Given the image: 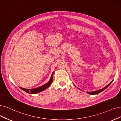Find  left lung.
Returning <instances> with one entry per match:
<instances>
[{
  "mask_svg": "<svg viewBox=\"0 0 121 121\" xmlns=\"http://www.w3.org/2000/svg\"><path fill=\"white\" fill-rule=\"evenodd\" d=\"M112 81H111L108 85H107L106 87H104L103 88H102V89H100V90H97V91H93V92H87V93H88V94H90V95H95V94H99V93H101V92H102L103 91H104V90H105V89L108 87L111 84V83L112 82ZM75 86H76L75 85Z\"/></svg>",
  "mask_w": 121,
  "mask_h": 121,
  "instance_id": "1",
  "label": "left lung"
}]
</instances>
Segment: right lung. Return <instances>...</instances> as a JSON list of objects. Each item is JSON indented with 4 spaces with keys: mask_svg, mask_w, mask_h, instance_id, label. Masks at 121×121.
I'll list each match as a JSON object with an SVG mask.
<instances>
[{
    "mask_svg": "<svg viewBox=\"0 0 121 121\" xmlns=\"http://www.w3.org/2000/svg\"><path fill=\"white\" fill-rule=\"evenodd\" d=\"M53 73L52 74L51 78H50V80H49V81L46 84L43 85H42L41 86L36 88L31 89H25V88H23L21 87H20V88L22 90H23L24 91L26 92V93H30V94H36L39 92H41L45 90V89H46L47 88H48L49 86H50V85L51 84V83L53 81Z\"/></svg>",
    "mask_w": 121,
    "mask_h": 121,
    "instance_id": "1",
    "label": "right lung"
}]
</instances>
